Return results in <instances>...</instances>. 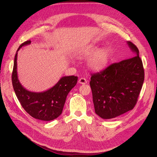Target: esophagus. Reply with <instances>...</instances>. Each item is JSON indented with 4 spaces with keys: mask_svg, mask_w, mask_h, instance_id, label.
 Segmentation results:
<instances>
[{
    "mask_svg": "<svg viewBox=\"0 0 157 157\" xmlns=\"http://www.w3.org/2000/svg\"><path fill=\"white\" fill-rule=\"evenodd\" d=\"M79 83L80 84H82V85H85L86 83H87V81L86 80L85 78H81L79 79V81H78Z\"/></svg>",
    "mask_w": 157,
    "mask_h": 157,
    "instance_id": "esophagus-1",
    "label": "esophagus"
}]
</instances>
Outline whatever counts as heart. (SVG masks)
I'll list each match as a JSON object with an SVG mask.
<instances>
[{"mask_svg": "<svg viewBox=\"0 0 157 157\" xmlns=\"http://www.w3.org/2000/svg\"><path fill=\"white\" fill-rule=\"evenodd\" d=\"M82 55L90 56L86 61V66L90 70L98 71L102 69L108 63L109 59V50L108 48H103L97 49L95 45H89L82 49Z\"/></svg>", "mask_w": 157, "mask_h": 157, "instance_id": "obj_1", "label": "heart"}]
</instances>
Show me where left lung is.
I'll return each instance as SVG.
<instances>
[{"instance_id": "left-lung-1", "label": "left lung", "mask_w": 157, "mask_h": 157, "mask_svg": "<svg viewBox=\"0 0 157 157\" xmlns=\"http://www.w3.org/2000/svg\"><path fill=\"white\" fill-rule=\"evenodd\" d=\"M127 43L134 56L112 63L90 78L95 112L103 119L132 109L143 86L144 72L139 49L130 41Z\"/></svg>"}]
</instances>
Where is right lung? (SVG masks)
<instances>
[{
  "label": "right lung",
  "instance_id": "right-lung-1",
  "mask_svg": "<svg viewBox=\"0 0 157 157\" xmlns=\"http://www.w3.org/2000/svg\"><path fill=\"white\" fill-rule=\"evenodd\" d=\"M30 43V40L22 43L16 53L12 73L13 86L23 108L31 117L43 121H51L62 114L66 97L76 85L78 76H63L53 87L44 92H34L25 88L18 77L17 55L21 47Z\"/></svg>",
  "mask_w": 157,
  "mask_h": 157
}]
</instances>
